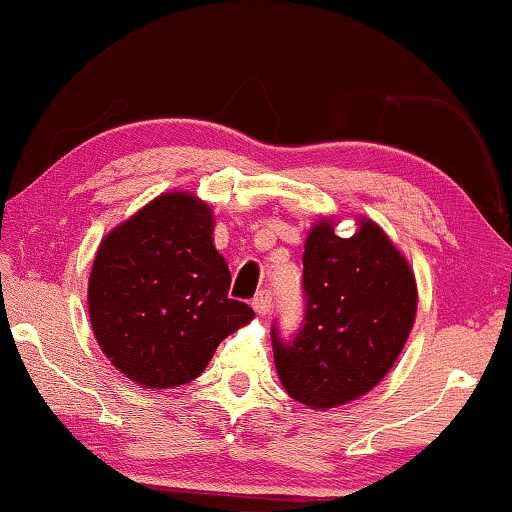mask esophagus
Instances as JSON below:
<instances>
[{
  "mask_svg": "<svg viewBox=\"0 0 512 512\" xmlns=\"http://www.w3.org/2000/svg\"><path fill=\"white\" fill-rule=\"evenodd\" d=\"M271 305H273V294L269 289L259 291V294L253 298V310L259 314V316H266L271 312Z\"/></svg>",
  "mask_w": 512,
  "mask_h": 512,
  "instance_id": "34e87169",
  "label": "esophagus"
}]
</instances>
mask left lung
Masks as SVG:
<instances>
[{"label":"left lung","mask_w":512,"mask_h":512,"mask_svg":"<svg viewBox=\"0 0 512 512\" xmlns=\"http://www.w3.org/2000/svg\"><path fill=\"white\" fill-rule=\"evenodd\" d=\"M321 218L305 239V323L294 342L273 330L275 371L285 392L312 410L339 408L371 392L394 367L417 316V280L383 227L358 218L339 237Z\"/></svg>","instance_id":"left-lung-1"}]
</instances>
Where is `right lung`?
Instances as JSON below:
<instances>
[{"label":"right lung","mask_w":512,"mask_h":512,"mask_svg":"<svg viewBox=\"0 0 512 512\" xmlns=\"http://www.w3.org/2000/svg\"><path fill=\"white\" fill-rule=\"evenodd\" d=\"M214 227L205 200L168 191L100 241L88 278L93 335L141 387L191 383L218 344L253 321L246 303L227 296L232 275Z\"/></svg>","instance_id":"1"}]
</instances>
